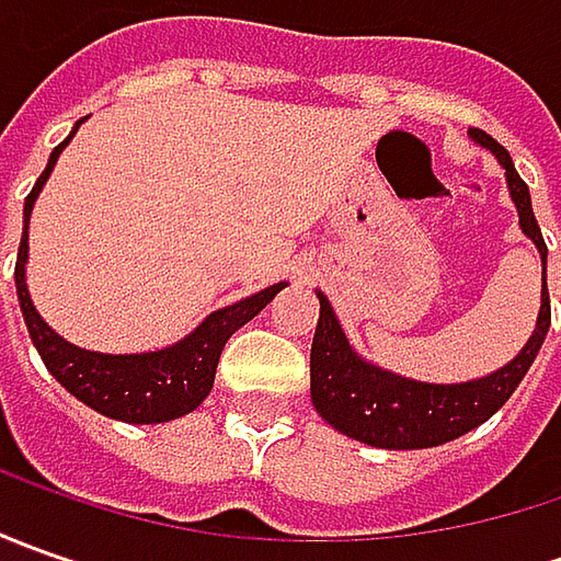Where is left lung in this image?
<instances>
[{
    "label": "left lung",
    "instance_id": "left-lung-1",
    "mask_svg": "<svg viewBox=\"0 0 561 561\" xmlns=\"http://www.w3.org/2000/svg\"><path fill=\"white\" fill-rule=\"evenodd\" d=\"M471 140L481 142L506 168L512 203L518 208V225L543 259V293L537 328L525 350L493 375L465 383H424L409 380L387 368H377L358 356L343 334L324 293H318L321 314L312 340V402L318 415L340 434L377 449H427L456 440L490 415H496L528 375L550 331V293H547V243L530 208L528 184L518 178L508 152L490 134L471 127Z\"/></svg>",
    "mask_w": 561,
    "mask_h": 561
}]
</instances>
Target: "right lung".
Here are the masks:
<instances>
[{
    "label": "right lung",
    "mask_w": 561,
    "mask_h": 561,
    "mask_svg": "<svg viewBox=\"0 0 561 561\" xmlns=\"http://www.w3.org/2000/svg\"><path fill=\"white\" fill-rule=\"evenodd\" d=\"M83 118L77 121L71 137ZM58 142L49 156L46 171L39 174V181L31 190V196L24 199V237L18 247V265H14V287H18V302L24 324L31 331L33 346L43 358V365L53 371V377L83 405L96 409L99 415L127 424H159V421L181 419L186 412H193L211 390L215 383V368L221 350L230 340L233 331H240L247 321L268 306L277 293L287 284H274L262 293H252L247 299L225 306L218 312H211L203 324L186 334L181 343L164 346L159 353H134V356H108V353H90L80 350L75 343H68L65 336H58L33 309L27 280H24V265H27V225H31V211L43 184L49 181L55 162L61 156V149L71 142Z\"/></svg>",
    "instance_id": "1"
}]
</instances>
